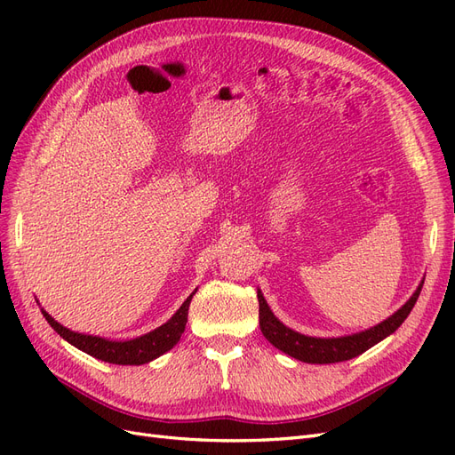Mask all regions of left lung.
Segmentation results:
<instances>
[{
  "instance_id": "left-lung-1",
  "label": "left lung",
  "mask_w": 455,
  "mask_h": 455,
  "mask_svg": "<svg viewBox=\"0 0 455 455\" xmlns=\"http://www.w3.org/2000/svg\"><path fill=\"white\" fill-rule=\"evenodd\" d=\"M421 286H423V281L419 283L418 291L411 294V298L406 301V304L398 311H395L389 319H385L383 323L364 330V332L341 336V338L304 336V334L296 332V330L284 326L269 309L264 294L258 291L259 330H261V334L266 336V339L271 343V346L281 349L286 355L294 356V359H298L301 363L330 364V363L349 361V359H353V356H359L366 349L374 347L376 343H379L381 339L393 334L395 330L404 323L411 307L416 306V301L421 292Z\"/></svg>"
}]
</instances>
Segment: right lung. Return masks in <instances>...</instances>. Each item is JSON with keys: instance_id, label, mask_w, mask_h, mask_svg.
<instances>
[{"instance_id": "1", "label": "right lung", "mask_w": 455, "mask_h": 455, "mask_svg": "<svg viewBox=\"0 0 455 455\" xmlns=\"http://www.w3.org/2000/svg\"><path fill=\"white\" fill-rule=\"evenodd\" d=\"M194 294L184 301L180 309H178L167 323L161 324L156 330H151V332L140 338H134L129 341H112L99 336L72 332V330H68L66 326L54 321L47 311L41 309V313H44L45 321L57 330L68 343H72L74 347L94 356V359H100L104 363H112V364H146L149 361L157 359V356H161L163 353H167L169 349H172L178 343V339H180L188 323V309Z\"/></svg>"}]
</instances>
